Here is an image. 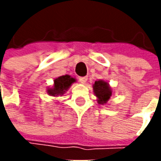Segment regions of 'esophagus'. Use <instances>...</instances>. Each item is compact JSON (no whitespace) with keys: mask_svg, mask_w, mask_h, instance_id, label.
Instances as JSON below:
<instances>
[{"mask_svg":"<svg viewBox=\"0 0 161 161\" xmlns=\"http://www.w3.org/2000/svg\"><path fill=\"white\" fill-rule=\"evenodd\" d=\"M79 80H80L81 83H86L87 80H88V77H80L79 78Z\"/></svg>","mask_w":161,"mask_h":161,"instance_id":"esophagus-1","label":"esophagus"}]
</instances>
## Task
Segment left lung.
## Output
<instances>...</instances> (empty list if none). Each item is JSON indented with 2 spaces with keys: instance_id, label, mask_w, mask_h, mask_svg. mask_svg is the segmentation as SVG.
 <instances>
[{
  "instance_id": "left-lung-1",
  "label": "left lung",
  "mask_w": 161,
  "mask_h": 161,
  "mask_svg": "<svg viewBox=\"0 0 161 161\" xmlns=\"http://www.w3.org/2000/svg\"><path fill=\"white\" fill-rule=\"evenodd\" d=\"M93 90L96 96L98 97V102L100 104L107 103V101L112 95V92L108 84L105 82L104 80L95 81V84L93 85Z\"/></svg>"
}]
</instances>
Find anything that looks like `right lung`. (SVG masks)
<instances>
[{
    "label": "right lung",
    "mask_w": 161,
    "mask_h": 161,
    "mask_svg": "<svg viewBox=\"0 0 161 161\" xmlns=\"http://www.w3.org/2000/svg\"><path fill=\"white\" fill-rule=\"evenodd\" d=\"M75 81L74 78H71L70 75H64L54 80V86L53 90H48V93L50 95H64L65 91L70 88L71 83Z\"/></svg>",
    "instance_id": "obj_1"
}]
</instances>
